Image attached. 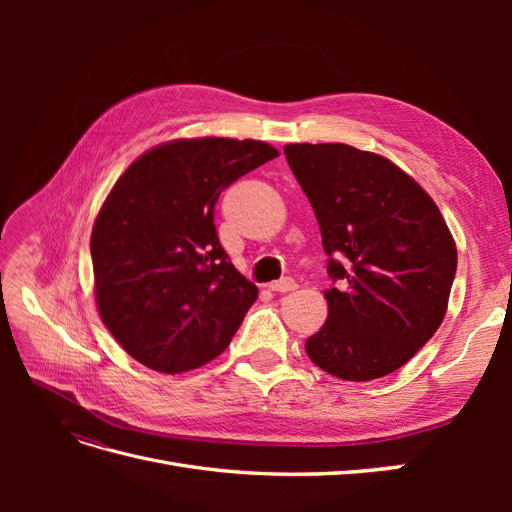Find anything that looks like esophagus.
<instances>
[{
  "instance_id": "34e87169",
  "label": "esophagus",
  "mask_w": 512,
  "mask_h": 512,
  "mask_svg": "<svg viewBox=\"0 0 512 512\" xmlns=\"http://www.w3.org/2000/svg\"><path fill=\"white\" fill-rule=\"evenodd\" d=\"M297 286H299V284L294 282L292 277H282V280H277V282H271V284H269V288L275 290V292H290V290H294Z\"/></svg>"
}]
</instances>
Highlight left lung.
Instances as JSON below:
<instances>
[{
  "label": "left lung",
  "mask_w": 512,
  "mask_h": 512,
  "mask_svg": "<svg viewBox=\"0 0 512 512\" xmlns=\"http://www.w3.org/2000/svg\"><path fill=\"white\" fill-rule=\"evenodd\" d=\"M312 205L337 288L329 318L305 352L331 376L367 382L393 374L444 320L457 247L440 209L404 170L342 143L286 145Z\"/></svg>",
  "instance_id": "left-lung-1"
}]
</instances>
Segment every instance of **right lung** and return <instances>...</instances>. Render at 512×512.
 Segmentation results:
<instances>
[{
	"label": "right lung",
	"mask_w": 512,
	"mask_h": 512,
	"mask_svg": "<svg viewBox=\"0 0 512 512\" xmlns=\"http://www.w3.org/2000/svg\"><path fill=\"white\" fill-rule=\"evenodd\" d=\"M277 156L262 141L183 138L119 177L91 232V262L100 316L132 359L179 374L228 348L258 288L220 245L215 203Z\"/></svg>",
	"instance_id": "1"
}]
</instances>
